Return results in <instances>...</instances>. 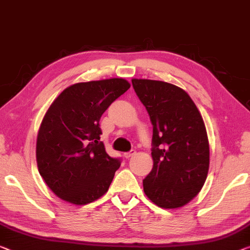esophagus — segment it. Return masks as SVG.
Listing matches in <instances>:
<instances>
[{
  "label": "esophagus",
  "instance_id": "obj_1",
  "mask_svg": "<svg viewBox=\"0 0 250 250\" xmlns=\"http://www.w3.org/2000/svg\"><path fill=\"white\" fill-rule=\"evenodd\" d=\"M135 154H136V151H135V149H130L129 152L125 153L124 156L126 157V159H129V157H132V156H134Z\"/></svg>",
  "mask_w": 250,
  "mask_h": 250
}]
</instances>
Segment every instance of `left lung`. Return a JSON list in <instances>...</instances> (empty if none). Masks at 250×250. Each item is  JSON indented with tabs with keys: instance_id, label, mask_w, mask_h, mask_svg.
<instances>
[{
	"instance_id": "1",
	"label": "left lung",
	"mask_w": 250,
	"mask_h": 250,
	"mask_svg": "<svg viewBox=\"0 0 250 250\" xmlns=\"http://www.w3.org/2000/svg\"><path fill=\"white\" fill-rule=\"evenodd\" d=\"M132 83L153 125V168L143 180L144 192L161 208H180L200 192L208 175L205 123L180 87L149 79H132Z\"/></svg>"
}]
</instances>
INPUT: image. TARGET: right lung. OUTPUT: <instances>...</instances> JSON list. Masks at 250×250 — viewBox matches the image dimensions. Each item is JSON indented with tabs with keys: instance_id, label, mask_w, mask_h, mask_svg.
Listing matches in <instances>:
<instances>
[{
	"instance_id": "add662e5",
	"label": "right lung",
	"mask_w": 250,
	"mask_h": 250,
	"mask_svg": "<svg viewBox=\"0 0 250 250\" xmlns=\"http://www.w3.org/2000/svg\"><path fill=\"white\" fill-rule=\"evenodd\" d=\"M129 87L123 78L78 83L67 87L49 107L36 153L39 173L57 197L82 206L108 191L121 160L106 153L99 121Z\"/></svg>"
}]
</instances>
